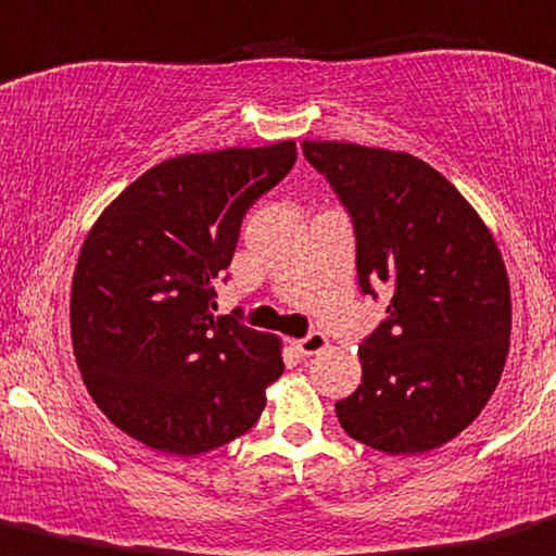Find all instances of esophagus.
I'll use <instances>...</instances> for the list:
<instances>
[{
	"label": "esophagus",
	"mask_w": 556,
	"mask_h": 556,
	"mask_svg": "<svg viewBox=\"0 0 556 556\" xmlns=\"http://www.w3.org/2000/svg\"><path fill=\"white\" fill-rule=\"evenodd\" d=\"M293 349L301 356L319 354L323 349H327V336H325V332L314 330V332H308V336H303V338H298V341H293Z\"/></svg>",
	"instance_id": "esophagus-1"
}]
</instances>
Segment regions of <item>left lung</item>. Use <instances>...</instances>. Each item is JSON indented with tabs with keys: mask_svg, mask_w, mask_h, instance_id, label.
I'll use <instances>...</instances> for the list:
<instances>
[{
	"mask_svg": "<svg viewBox=\"0 0 556 556\" xmlns=\"http://www.w3.org/2000/svg\"><path fill=\"white\" fill-rule=\"evenodd\" d=\"M308 165L349 210L362 293L389 288L359 346L362 383L336 402L343 431L389 455L442 447L504 372L511 293L493 233L458 189L405 151L303 140Z\"/></svg>",
	"mask_w": 556,
	"mask_h": 556,
	"instance_id": "1",
	"label": "left lung"
}]
</instances>
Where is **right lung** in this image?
<instances>
[{"instance_id": "add662e5", "label": "right lung", "mask_w": 556, "mask_h": 556, "mask_svg": "<svg viewBox=\"0 0 556 556\" xmlns=\"http://www.w3.org/2000/svg\"><path fill=\"white\" fill-rule=\"evenodd\" d=\"M295 156L293 140L173 156L87 233L72 282L74 356L103 416L146 447L200 455L261 418L282 346L215 317L213 279L229 268L244 213Z\"/></svg>"}]
</instances>
